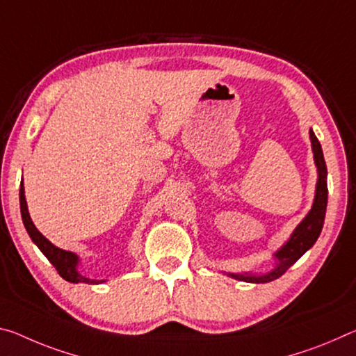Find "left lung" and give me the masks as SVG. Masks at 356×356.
<instances>
[{"mask_svg": "<svg viewBox=\"0 0 356 356\" xmlns=\"http://www.w3.org/2000/svg\"><path fill=\"white\" fill-rule=\"evenodd\" d=\"M310 140H312V150H314V160L318 169V180H317V191H315L314 206L306 218L298 225L296 229L293 231L291 238L289 242L282 247V249L275 253V258L279 259L277 266L274 270L264 274V275H252V274H229L231 277L244 280V282H253V284H266V282L279 279L282 274L286 273L291 264H295L304 253H306L310 247L315 244L318 239L323 228L325 222V212H326V202H328V185H326V163L323 158V152H321V145L318 143L317 136H315L312 129L309 131Z\"/></svg>", "mask_w": 356, "mask_h": 356, "instance_id": "left-lung-1", "label": "left lung"}]
</instances>
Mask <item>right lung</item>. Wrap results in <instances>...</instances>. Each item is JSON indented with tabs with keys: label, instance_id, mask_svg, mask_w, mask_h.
Returning a JSON list of instances; mask_svg holds the SVG:
<instances>
[{
	"label": "right lung",
	"instance_id": "add662e5",
	"mask_svg": "<svg viewBox=\"0 0 356 356\" xmlns=\"http://www.w3.org/2000/svg\"><path fill=\"white\" fill-rule=\"evenodd\" d=\"M20 212H22V220H24V225L28 231V234H30V238L39 247V250L47 257L49 261L54 264L56 273H58L61 277L67 282H72V284H79V282H82V284H101V282H104V280L87 279L83 277L82 274H79L77 270L79 258L74 255V253L58 249V247H55L52 242L47 241L41 233H39L38 228L35 227V223L31 222L30 213H28L24 184L20 185Z\"/></svg>",
	"mask_w": 356,
	"mask_h": 356
}]
</instances>
